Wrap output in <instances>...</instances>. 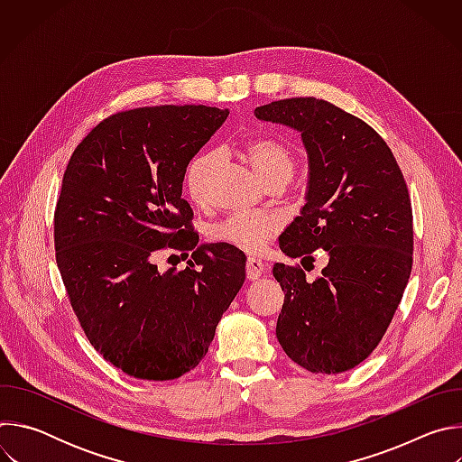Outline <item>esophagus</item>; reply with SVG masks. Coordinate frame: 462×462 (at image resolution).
Segmentation results:
<instances>
[{
	"instance_id": "obj_1",
	"label": "esophagus",
	"mask_w": 462,
	"mask_h": 462,
	"mask_svg": "<svg viewBox=\"0 0 462 462\" xmlns=\"http://www.w3.org/2000/svg\"><path fill=\"white\" fill-rule=\"evenodd\" d=\"M263 273H265V265H263L261 259H255V257H248L246 259V278L250 282L259 280Z\"/></svg>"
}]
</instances>
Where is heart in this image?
I'll return each instance as SVG.
<instances>
[{
	"label": "heart",
	"instance_id": "b5f03b06",
	"mask_svg": "<svg viewBox=\"0 0 462 462\" xmlns=\"http://www.w3.org/2000/svg\"><path fill=\"white\" fill-rule=\"evenodd\" d=\"M243 153L254 171L271 182L282 175H292L294 157L291 150L274 139H254L243 146ZM217 166L214 152L197 153L184 170V189L197 205L208 201L210 180ZM282 230V221L273 214H232L210 230L216 243L234 246L237 250L255 254Z\"/></svg>",
	"mask_w": 462,
	"mask_h": 462
}]
</instances>
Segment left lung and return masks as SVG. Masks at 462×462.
I'll list each match as a JSON object with an SVG mask.
<instances>
[{"label": "left lung", "instance_id": "left-lung-1", "mask_svg": "<svg viewBox=\"0 0 462 462\" xmlns=\"http://www.w3.org/2000/svg\"><path fill=\"white\" fill-rule=\"evenodd\" d=\"M254 115L298 131L307 152L305 205L280 236L282 252L301 263L318 248L327 254L312 282L301 269L273 267L285 292L278 342L310 373L349 371L382 340L411 274L406 180L376 131L331 102L287 98Z\"/></svg>", "mask_w": 462, "mask_h": 462}]
</instances>
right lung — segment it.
Wrapping results in <instances>:
<instances>
[{
    "label": "right lung",
    "mask_w": 462,
    "mask_h": 462,
    "mask_svg": "<svg viewBox=\"0 0 462 462\" xmlns=\"http://www.w3.org/2000/svg\"><path fill=\"white\" fill-rule=\"evenodd\" d=\"M228 109L155 106L100 122L77 146L54 212L56 263L91 346L125 374L173 380L208 353L246 255L184 230V170ZM191 251L161 273L159 249ZM188 257V254H186Z\"/></svg>",
    "instance_id": "add662e5"
}]
</instances>
